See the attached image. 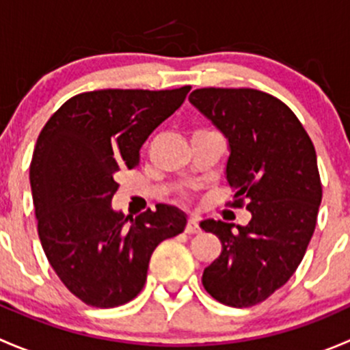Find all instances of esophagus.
<instances>
[{
	"label": "esophagus",
	"instance_id": "1",
	"mask_svg": "<svg viewBox=\"0 0 350 350\" xmlns=\"http://www.w3.org/2000/svg\"><path fill=\"white\" fill-rule=\"evenodd\" d=\"M200 232V220L196 217H189L186 224V234H198Z\"/></svg>",
	"mask_w": 350,
	"mask_h": 350
}]
</instances>
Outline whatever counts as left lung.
Masks as SVG:
<instances>
[{
    "instance_id": "obj_1",
    "label": "left lung",
    "mask_w": 350,
    "mask_h": 350,
    "mask_svg": "<svg viewBox=\"0 0 350 350\" xmlns=\"http://www.w3.org/2000/svg\"><path fill=\"white\" fill-rule=\"evenodd\" d=\"M189 101L228 139L230 208H245V227L208 218L200 224L221 242V254L203 273L217 301L247 308L288 283L315 232L322 201L312 139L288 105L250 88H201Z\"/></svg>"
}]
</instances>
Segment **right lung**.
Segmentation results:
<instances>
[{
    "label": "right lung",
    "mask_w": 350,
    "mask_h": 350,
    "mask_svg": "<svg viewBox=\"0 0 350 350\" xmlns=\"http://www.w3.org/2000/svg\"><path fill=\"white\" fill-rule=\"evenodd\" d=\"M176 90H100L69 98L42 129L30 162L37 230L59 280L96 308L142 291L154 249L186 227L176 208L139 217L111 208L120 171L140 162L147 137L186 100Z\"/></svg>",
    "instance_id": "1"
}]
</instances>
